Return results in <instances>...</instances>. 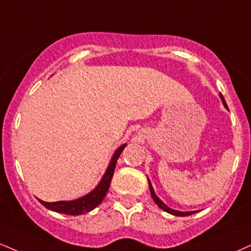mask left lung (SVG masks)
<instances>
[{
    "mask_svg": "<svg viewBox=\"0 0 251 251\" xmlns=\"http://www.w3.org/2000/svg\"><path fill=\"white\" fill-rule=\"evenodd\" d=\"M220 97H221V99H222L223 104H225V106L228 108L227 104H226V100H225V98H223V96H222V95H220ZM149 185H150V191H151V195H152L153 200H154L155 203L158 204V206H159L160 208H161L162 210H165V212H167V213H170V214H173V215H175V216H188V215H192V214H194V213H195V212H177V210H174V209H172V208L167 207V206H166V204L164 203V202H162L161 200H160V199L158 198V196L155 195V193H154V191H153V188H152V185H151L150 180H149Z\"/></svg>",
    "mask_w": 251,
    "mask_h": 251,
    "instance_id": "8db88e82",
    "label": "left lung"
}]
</instances>
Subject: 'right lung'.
Listing matches in <instances>:
<instances>
[{"label":"right lung","instance_id":"add662e5","mask_svg":"<svg viewBox=\"0 0 251 251\" xmlns=\"http://www.w3.org/2000/svg\"><path fill=\"white\" fill-rule=\"evenodd\" d=\"M126 147V145H123L119 149L116 151L112 159H111L110 165H108L106 172H105L104 176L99 185L96 187L95 189L89 194L83 196V198L77 199L74 201H57V202H44L39 200L42 204L48 209L53 210V212L66 214V215H81V214H85L91 212L92 209H95L97 206H99V203H101V201L104 200L105 195L108 191V187H110L111 180H112L114 168H116L117 160L119 158L124 149Z\"/></svg>","mask_w":251,"mask_h":251}]
</instances>
